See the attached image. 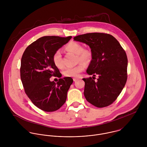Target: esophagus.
Listing matches in <instances>:
<instances>
[{
    "label": "esophagus",
    "instance_id": "34e87169",
    "mask_svg": "<svg viewBox=\"0 0 147 147\" xmlns=\"http://www.w3.org/2000/svg\"><path fill=\"white\" fill-rule=\"evenodd\" d=\"M78 80H79L78 78H74V79H73V80H74V82H76V81Z\"/></svg>",
    "mask_w": 147,
    "mask_h": 147
}]
</instances>
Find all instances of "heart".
<instances>
[{
  "label": "heart",
  "mask_w": 147,
  "mask_h": 147,
  "mask_svg": "<svg viewBox=\"0 0 147 147\" xmlns=\"http://www.w3.org/2000/svg\"><path fill=\"white\" fill-rule=\"evenodd\" d=\"M65 49L76 55L78 62L79 63L74 67L67 68L63 71V75L65 77H78L80 73L84 69L85 65H88L91 62L93 58L92 51L89 49H84L82 45L76 42H71L65 47ZM53 62L54 64L58 68H62L63 63L62 61V55L60 50L55 52L53 56Z\"/></svg>",
  "instance_id": "obj_1"
}]
</instances>
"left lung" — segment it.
I'll return each instance as SVG.
<instances>
[{
    "label": "left lung",
    "mask_w": 147,
    "mask_h": 147,
    "mask_svg": "<svg viewBox=\"0 0 147 147\" xmlns=\"http://www.w3.org/2000/svg\"><path fill=\"white\" fill-rule=\"evenodd\" d=\"M89 46L93 58L86 72L99 76L95 82L84 78L86 100L97 107L112 104L123 89L127 79V57L125 50L113 36L104 33H90L74 38Z\"/></svg>",
    "instance_id": "1"
}]
</instances>
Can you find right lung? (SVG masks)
Here are the masks:
<instances>
[{"label": "right lung", "instance_id": "right-lung-1", "mask_svg": "<svg viewBox=\"0 0 147 147\" xmlns=\"http://www.w3.org/2000/svg\"><path fill=\"white\" fill-rule=\"evenodd\" d=\"M72 37L44 36L29 45L21 60L20 78L25 92L32 103L45 111L58 110L65 103L67 92L73 83L70 77L62 74L53 62L55 52ZM52 76L60 79L50 82Z\"/></svg>", "mask_w": 147, "mask_h": 147}]
</instances>
